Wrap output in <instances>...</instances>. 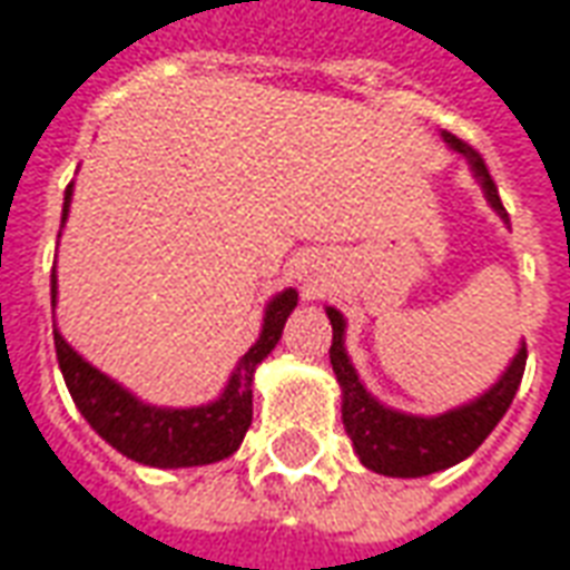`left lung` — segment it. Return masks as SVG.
Wrapping results in <instances>:
<instances>
[{"label":"left lung","instance_id":"left-lung-1","mask_svg":"<svg viewBox=\"0 0 570 570\" xmlns=\"http://www.w3.org/2000/svg\"><path fill=\"white\" fill-rule=\"evenodd\" d=\"M443 142L450 145L456 155L469 160V170L478 179V186L484 191L488 204L497 210V217L509 226V214L500 202V191L490 179L488 164L474 151L472 145H465L456 136L443 132ZM325 316L332 323V368L341 384V422L344 431L353 441V453L372 472L387 474V478H422L456 465L462 459H469L488 441V434L500 425L505 410L512 406L524 363H528V347L521 341L515 356L509 360V366L497 382L490 384L481 397L469 400L462 406L438 412V415H412L384 406L382 400L372 397L366 384L360 382L356 368H353L344 335H347V320L335 307H325Z\"/></svg>","mask_w":570,"mask_h":570}]
</instances>
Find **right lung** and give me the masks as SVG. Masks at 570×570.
Returning <instances> with one entry per match:
<instances>
[{
    "label": "right lung",
    "mask_w": 570,
    "mask_h": 570,
    "mask_svg": "<svg viewBox=\"0 0 570 570\" xmlns=\"http://www.w3.org/2000/svg\"><path fill=\"white\" fill-rule=\"evenodd\" d=\"M70 198H73V183L65 188V210H61V226L68 219ZM61 238V233H58ZM55 297H58V278L52 266V313ZM297 307V292L285 288L278 292L266 309H263L261 337L247 347V353L233 368L223 394L202 406H151L139 400L124 384L108 379L101 368L86 363L80 353L70 347L65 335L55 328V353L58 366L65 375L70 397L82 412V419L92 425L101 441H108L132 462H142L151 469H191V465H210L219 459L233 456L245 441L254 403H250V387H254V372L263 360L273 353L282 337V328L288 323L292 309Z\"/></svg>",
    "instance_id": "obj_1"
}]
</instances>
